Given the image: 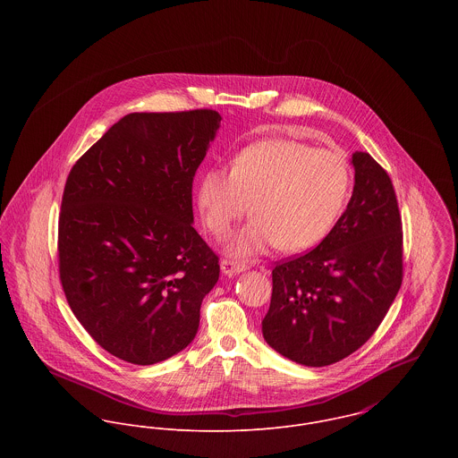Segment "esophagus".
<instances>
[{"label":"esophagus","instance_id":"1","mask_svg":"<svg viewBox=\"0 0 458 458\" xmlns=\"http://www.w3.org/2000/svg\"><path fill=\"white\" fill-rule=\"evenodd\" d=\"M220 269H222V273H224V275H229V276H231V275L243 273L247 267H245V264L224 259V261L220 262Z\"/></svg>","mask_w":458,"mask_h":458}]
</instances>
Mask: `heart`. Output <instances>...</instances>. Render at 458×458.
I'll return each instance as SVG.
<instances>
[{"label":"heart","instance_id":"obj_1","mask_svg":"<svg viewBox=\"0 0 458 458\" xmlns=\"http://www.w3.org/2000/svg\"><path fill=\"white\" fill-rule=\"evenodd\" d=\"M345 158L293 139H266L245 148L233 169H209L199 182L197 206L215 238L234 222L254 218L225 245L233 259H254L278 247L301 252L321 243L340 216L349 194Z\"/></svg>","mask_w":458,"mask_h":458}]
</instances>
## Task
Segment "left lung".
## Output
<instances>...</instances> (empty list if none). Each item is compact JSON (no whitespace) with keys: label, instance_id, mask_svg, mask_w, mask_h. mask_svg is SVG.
I'll return each mask as SVG.
<instances>
[{"label":"left lung","instance_id":"8db88e82","mask_svg":"<svg viewBox=\"0 0 458 458\" xmlns=\"http://www.w3.org/2000/svg\"><path fill=\"white\" fill-rule=\"evenodd\" d=\"M351 165L352 196L327 238L271 271L262 336L305 367H327L360 349L402 284V220L392 180L369 153H352Z\"/></svg>","mask_w":458,"mask_h":458}]
</instances>
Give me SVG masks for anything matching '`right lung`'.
Returning <instances> with one entry per match:
<instances>
[{"instance_id": "1", "label": "right lung", "mask_w": 458, "mask_h": 458, "mask_svg": "<svg viewBox=\"0 0 458 458\" xmlns=\"http://www.w3.org/2000/svg\"><path fill=\"white\" fill-rule=\"evenodd\" d=\"M220 122L209 109L133 113L68 174L58 234L66 301L123 361H164L196 336L220 266L192 225V182Z\"/></svg>"}]
</instances>
